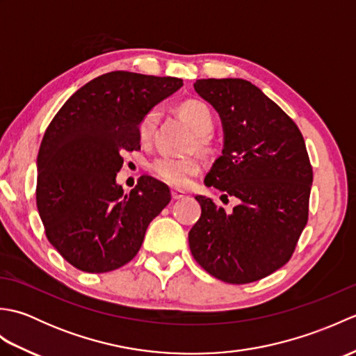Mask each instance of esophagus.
I'll return each mask as SVG.
<instances>
[{
  "label": "esophagus",
  "mask_w": 356,
  "mask_h": 356,
  "mask_svg": "<svg viewBox=\"0 0 356 356\" xmlns=\"http://www.w3.org/2000/svg\"><path fill=\"white\" fill-rule=\"evenodd\" d=\"M185 195V193L182 191V190H176V188H172L171 190V197L174 199V200H180Z\"/></svg>",
  "instance_id": "34e87169"
}]
</instances>
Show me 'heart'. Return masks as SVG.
<instances>
[{
	"mask_svg": "<svg viewBox=\"0 0 356 356\" xmlns=\"http://www.w3.org/2000/svg\"><path fill=\"white\" fill-rule=\"evenodd\" d=\"M179 113L195 133V147L199 151L207 153L209 149V138L208 134L214 128V116L213 111L208 105L199 99H190L180 104ZM161 119L159 110H149L145 116L142 118L139 124V138L142 142H149L153 139L156 128ZM151 171L156 176L163 180L165 184L171 186H185L190 179L200 171V163L194 157H170L163 156L159 157L151 163Z\"/></svg>",
	"mask_w": 356,
	"mask_h": 356,
	"instance_id": "obj_1",
	"label": "heart"
}]
</instances>
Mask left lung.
Listing matches in <instances>:
<instances>
[{
	"label": "left lung",
	"mask_w": 356,
	"mask_h": 356,
	"mask_svg": "<svg viewBox=\"0 0 356 356\" xmlns=\"http://www.w3.org/2000/svg\"><path fill=\"white\" fill-rule=\"evenodd\" d=\"M197 95L223 127L222 156L207 186L236 197L223 208L195 195L202 214L190 234L191 254L211 275L231 284L268 277L289 261L307 223L312 166L298 127L259 87L238 78L197 79Z\"/></svg>",
	"instance_id": "1"
}]
</instances>
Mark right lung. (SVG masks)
Segmentation results:
<instances>
[{"label":"right lung","instance_id":"1","mask_svg":"<svg viewBox=\"0 0 356 356\" xmlns=\"http://www.w3.org/2000/svg\"><path fill=\"white\" fill-rule=\"evenodd\" d=\"M184 86L179 78L111 72L74 92L45 130L36 159V207L53 248L84 272L102 274L139 252L170 188L142 176L116 182L124 151L140 149L139 124Z\"/></svg>","mask_w":356,"mask_h":356}]
</instances>
